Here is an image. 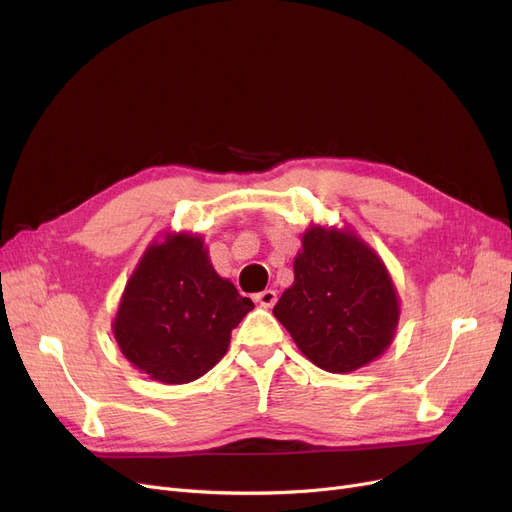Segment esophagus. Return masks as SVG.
Returning <instances> with one entry per match:
<instances>
[{"mask_svg": "<svg viewBox=\"0 0 512 512\" xmlns=\"http://www.w3.org/2000/svg\"><path fill=\"white\" fill-rule=\"evenodd\" d=\"M255 301H257L261 307H274L276 301H278V295H276V291H272V288H265V291H261V293L255 295Z\"/></svg>", "mask_w": 512, "mask_h": 512, "instance_id": "1", "label": "esophagus"}]
</instances>
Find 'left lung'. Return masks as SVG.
Returning a JSON list of instances; mask_svg holds the SVG:
<instances>
[{
  "label": "left lung",
  "instance_id": "obj_1",
  "mask_svg": "<svg viewBox=\"0 0 512 512\" xmlns=\"http://www.w3.org/2000/svg\"><path fill=\"white\" fill-rule=\"evenodd\" d=\"M295 280L274 307L305 358L332 374L374 362L395 339L402 301L385 261L349 226L311 221Z\"/></svg>",
  "mask_w": 512,
  "mask_h": 512
}]
</instances>
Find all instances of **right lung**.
I'll list each match as a JSON object with an SVG mask.
<instances>
[{
	"label": "right lung",
	"instance_id": "right-lung-1",
	"mask_svg": "<svg viewBox=\"0 0 512 512\" xmlns=\"http://www.w3.org/2000/svg\"><path fill=\"white\" fill-rule=\"evenodd\" d=\"M253 307L215 272L201 234L167 230L133 268L113 335L123 358L148 379L186 385L224 358L232 328Z\"/></svg>",
	"mask_w": 512,
	"mask_h": 512
}]
</instances>
